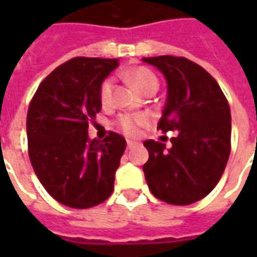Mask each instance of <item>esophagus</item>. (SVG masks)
<instances>
[{"label":"esophagus","mask_w":257,"mask_h":257,"mask_svg":"<svg viewBox=\"0 0 257 257\" xmlns=\"http://www.w3.org/2000/svg\"><path fill=\"white\" fill-rule=\"evenodd\" d=\"M138 145H139V143H136V142H134V140H128V143H126L129 150H131V149H134V147H136Z\"/></svg>","instance_id":"34e87169"}]
</instances>
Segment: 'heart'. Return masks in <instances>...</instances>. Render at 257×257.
<instances>
[{"label":"heart","mask_w":257,"mask_h":257,"mask_svg":"<svg viewBox=\"0 0 257 257\" xmlns=\"http://www.w3.org/2000/svg\"><path fill=\"white\" fill-rule=\"evenodd\" d=\"M125 78L128 79L129 84L139 90L140 93H146L149 90H157L158 88V79L149 68L135 67L125 73ZM112 93V79L107 78L100 86V100L103 104H108L111 100ZM147 122V117L145 114H125L119 118L118 126L123 134L128 136H135L139 131V126Z\"/></svg>","instance_id":"1"}]
</instances>
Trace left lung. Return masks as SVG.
Instances as JSON below:
<instances>
[{
  "mask_svg": "<svg viewBox=\"0 0 257 257\" xmlns=\"http://www.w3.org/2000/svg\"><path fill=\"white\" fill-rule=\"evenodd\" d=\"M143 62L158 68L167 81L158 129L178 131L171 149L154 140L143 143L149 151L146 182L164 202L194 204L215 189L228 161L230 107L215 78L189 59L165 55Z\"/></svg>",
  "mask_w": 257,
  "mask_h": 257,
  "instance_id": "1",
  "label": "left lung"
}]
</instances>
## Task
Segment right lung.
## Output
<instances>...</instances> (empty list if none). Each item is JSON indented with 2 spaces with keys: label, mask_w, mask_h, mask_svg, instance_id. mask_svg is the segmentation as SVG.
I'll list each match as a JSON object with an SVG mask.
<instances>
[{
  "label": "right lung",
  "mask_w": 257,
  "mask_h": 257,
  "mask_svg": "<svg viewBox=\"0 0 257 257\" xmlns=\"http://www.w3.org/2000/svg\"><path fill=\"white\" fill-rule=\"evenodd\" d=\"M118 59L74 58L42 81L27 112L29 157L44 189L60 204L85 209L114 190L126 140L111 132L89 139V121L100 111V86Z\"/></svg>",
  "instance_id": "obj_1"
}]
</instances>
